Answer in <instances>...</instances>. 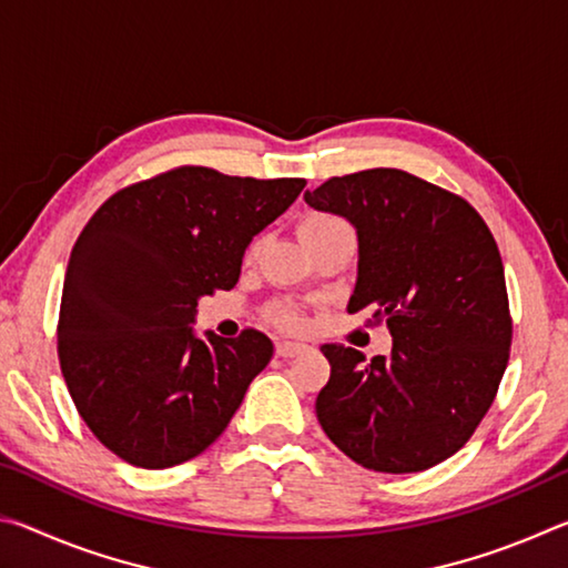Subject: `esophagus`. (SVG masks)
<instances>
[{
	"label": "esophagus",
	"instance_id": "34e87169",
	"mask_svg": "<svg viewBox=\"0 0 568 568\" xmlns=\"http://www.w3.org/2000/svg\"><path fill=\"white\" fill-rule=\"evenodd\" d=\"M305 348H307V345H303V343L283 341V343H277V345H275V353L281 355V358H295V355L305 353Z\"/></svg>",
	"mask_w": 568,
	"mask_h": 568
}]
</instances>
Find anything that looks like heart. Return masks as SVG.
Segmentation results:
<instances>
[{"mask_svg": "<svg viewBox=\"0 0 568 568\" xmlns=\"http://www.w3.org/2000/svg\"><path fill=\"white\" fill-rule=\"evenodd\" d=\"M338 225H343L338 217L325 215V213H311L301 220V225H297V235H301L305 245H311L313 240H318L321 235H325L328 230L338 227ZM255 250H257V243L247 247V255H255ZM271 321L275 325H281V328H285V331H301L305 325V313L301 305L283 301V303H275L271 307Z\"/></svg>", "mask_w": 568, "mask_h": 568, "instance_id": "heart-1", "label": "heart"}]
</instances>
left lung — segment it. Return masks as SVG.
I'll list each match as a JSON object with an SVG mask.
<instances>
[{
    "label": "left lung",
    "mask_w": 568,
    "mask_h": 568,
    "mask_svg": "<svg viewBox=\"0 0 568 568\" xmlns=\"http://www.w3.org/2000/svg\"><path fill=\"white\" fill-rule=\"evenodd\" d=\"M305 203L358 230V283L348 311L371 307L393 335L390 355L365 363L325 343L331 378L315 413L363 468L416 474L474 436L511 351L514 321L491 230L456 192L406 170L331 178Z\"/></svg>",
    "instance_id": "8db88e82"
}]
</instances>
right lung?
<instances>
[{
  "label": "right lung",
  "instance_id": "obj_1",
  "mask_svg": "<svg viewBox=\"0 0 568 568\" xmlns=\"http://www.w3.org/2000/svg\"><path fill=\"white\" fill-rule=\"evenodd\" d=\"M303 178H230L180 165L104 200L67 265L57 355L88 428L140 468L195 458L235 416L273 341L192 335L197 297L237 283L245 247Z\"/></svg>",
  "mask_w": 568,
  "mask_h": 568
}]
</instances>
